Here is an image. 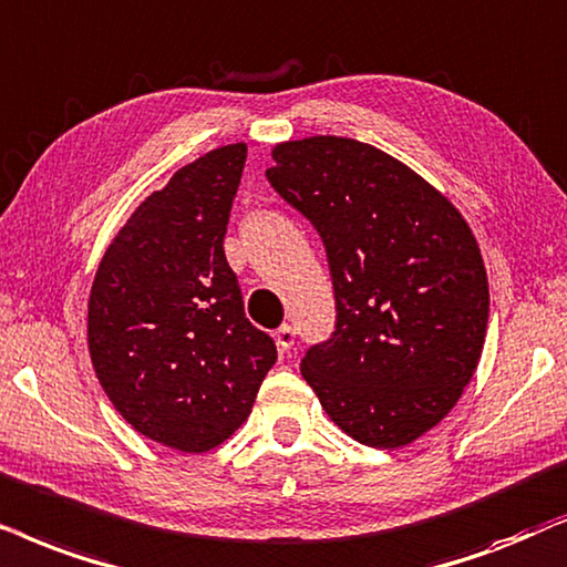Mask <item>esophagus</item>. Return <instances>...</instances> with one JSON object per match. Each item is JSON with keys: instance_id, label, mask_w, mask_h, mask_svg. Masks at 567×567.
Masks as SVG:
<instances>
[{"instance_id": "1", "label": "esophagus", "mask_w": 567, "mask_h": 567, "mask_svg": "<svg viewBox=\"0 0 567 567\" xmlns=\"http://www.w3.org/2000/svg\"><path fill=\"white\" fill-rule=\"evenodd\" d=\"M275 342H277L279 350L288 352L290 347L296 344V331H292V327H288V323H282V327L275 331Z\"/></svg>"}]
</instances>
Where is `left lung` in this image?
<instances>
[{
    "label": "left lung",
    "instance_id": "left-lung-1",
    "mask_svg": "<svg viewBox=\"0 0 567 567\" xmlns=\"http://www.w3.org/2000/svg\"><path fill=\"white\" fill-rule=\"evenodd\" d=\"M269 184L323 240L337 327L300 373L334 425L373 449L435 427L472 381L489 290L477 238L437 188L365 142L271 150Z\"/></svg>",
    "mask_w": 567,
    "mask_h": 567
}]
</instances>
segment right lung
Returning a JSON list of instances; mask_svg holds the SVG:
<instances>
[{
  "mask_svg": "<svg viewBox=\"0 0 567 567\" xmlns=\"http://www.w3.org/2000/svg\"><path fill=\"white\" fill-rule=\"evenodd\" d=\"M244 163L236 142L173 173L105 248L90 290L87 347L103 391L137 433L184 454L244 425L277 360L223 251Z\"/></svg>",
  "mask_w": 567,
  "mask_h": 567,
  "instance_id": "add662e5",
  "label": "right lung"
}]
</instances>
